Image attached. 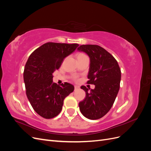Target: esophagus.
<instances>
[{"instance_id": "obj_1", "label": "esophagus", "mask_w": 151, "mask_h": 151, "mask_svg": "<svg viewBox=\"0 0 151 151\" xmlns=\"http://www.w3.org/2000/svg\"><path fill=\"white\" fill-rule=\"evenodd\" d=\"M74 89H75V91L79 89V86H74Z\"/></svg>"}]
</instances>
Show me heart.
I'll use <instances>...</instances> for the list:
<instances>
[{
  "instance_id": "1",
  "label": "heart",
  "mask_w": 151,
  "mask_h": 151,
  "mask_svg": "<svg viewBox=\"0 0 151 151\" xmlns=\"http://www.w3.org/2000/svg\"><path fill=\"white\" fill-rule=\"evenodd\" d=\"M84 55V54H83V53H79V54L78 55ZM78 55H77V56H78ZM73 79H74L75 81H78V77L75 76V77H74V78H73Z\"/></svg>"
}]
</instances>
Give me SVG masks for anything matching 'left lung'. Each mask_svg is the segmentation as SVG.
<instances>
[{
    "label": "left lung",
    "mask_w": 151,
    "mask_h": 151,
    "mask_svg": "<svg viewBox=\"0 0 151 151\" xmlns=\"http://www.w3.org/2000/svg\"><path fill=\"white\" fill-rule=\"evenodd\" d=\"M79 51L90 58L88 84L95 85L94 89L83 86L86 98L79 102L81 113L90 120H98L109 111L120 89L121 70L116 59L106 50L96 45H83Z\"/></svg>",
    "instance_id": "1"
}]
</instances>
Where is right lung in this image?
Listing matches in <instances>:
<instances>
[{
    "mask_svg": "<svg viewBox=\"0 0 151 151\" xmlns=\"http://www.w3.org/2000/svg\"><path fill=\"white\" fill-rule=\"evenodd\" d=\"M78 44L48 42L36 49L27 61L23 77L27 97L39 115L50 119L60 113L63 100L74 91L73 85L53 83V73Z\"/></svg>",
    "mask_w": 151,
    "mask_h": 151,
    "instance_id": "right-lung-1",
    "label": "right lung"
}]
</instances>
